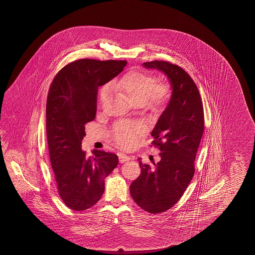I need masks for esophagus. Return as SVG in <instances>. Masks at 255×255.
Masks as SVG:
<instances>
[{
	"mask_svg": "<svg viewBox=\"0 0 255 255\" xmlns=\"http://www.w3.org/2000/svg\"><path fill=\"white\" fill-rule=\"evenodd\" d=\"M119 158H120V163H124L131 159V157L129 156H127V155L123 154V153H120V155H119Z\"/></svg>",
	"mask_w": 255,
	"mask_h": 255,
	"instance_id": "34e87169",
	"label": "esophagus"
}]
</instances>
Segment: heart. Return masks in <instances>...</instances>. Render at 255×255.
Here are the masks:
<instances>
[{
  "mask_svg": "<svg viewBox=\"0 0 255 255\" xmlns=\"http://www.w3.org/2000/svg\"><path fill=\"white\" fill-rule=\"evenodd\" d=\"M156 77L144 72L130 71L111 84L112 89L124 95L130 103L142 106L146 103L157 108L164 103L169 96L167 84L156 85ZM109 96V87H104L99 93V101L103 104ZM144 132L141 124H120L115 128V138L120 146L129 147Z\"/></svg>",
  "mask_w": 255,
  "mask_h": 255,
  "instance_id": "1",
  "label": "heart"
}]
</instances>
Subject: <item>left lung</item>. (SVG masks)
I'll use <instances>...</instances> for the list:
<instances>
[{
  "label": "left lung",
  "instance_id": "left-lung-1",
  "mask_svg": "<svg viewBox=\"0 0 255 255\" xmlns=\"http://www.w3.org/2000/svg\"><path fill=\"white\" fill-rule=\"evenodd\" d=\"M146 69H157L168 78L172 90L166 109L151 135L160 149V160L154 167L138 158L141 174L130 185V194L144 211L156 214L173 207L193 178L196 154L204 131L201 96L195 83L179 65L165 61L143 63Z\"/></svg>",
  "mask_w": 255,
  "mask_h": 255
}]
</instances>
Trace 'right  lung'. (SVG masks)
Masks as SVG:
<instances>
[{
    "label": "right lung",
    "instance_id": "right-lung-1",
    "mask_svg": "<svg viewBox=\"0 0 255 255\" xmlns=\"http://www.w3.org/2000/svg\"><path fill=\"white\" fill-rule=\"evenodd\" d=\"M127 61L80 59L65 65L55 76L46 102L49 155L57 190L65 205L74 211L94 206L105 191V179L119 157L94 149L82 150L85 125L95 120L98 87L120 75Z\"/></svg>",
    "mask_w": 255,
    "mask_h": 255
}]
</instances>
